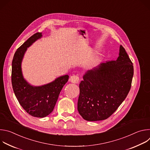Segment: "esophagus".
Listing matches in <instances>:
<instances>
[{
  "mask_svg": "<svg viewBox=\"0 0 150 150\" xmlns=\"http://www.w3.org/2000/svg\"><path fill=\"white\" fill-rule=\"evenodd\" d=\"M69 81L72 83H77L79 82V76L77 75H72L69 78Z\"/></svg>",
  "mask_w": 150,
  "mask_h": 150,
  "instance_id": "1",
  "label": "esophagus"
}]
</instances>
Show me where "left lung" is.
Segmentation results:
<instances>
[{
    "instance_id": "left-lung-1",
    "label": "left lung",
    "mask_w": 150,
    "mask_h": 150,
    "mask_svg": "<svg viewBox=\"0 0 150 150\" xmlns=\"http://www.w3.org/2000/svg\"><path fill=\"white\" fill-rule=\"evenodd\" d=\"M133 75L132 62L120 45L116 60L101 63L83 75L78 100L79 115L88 121L109 117L129 93Z\"/></svg>"
}]
</instances>
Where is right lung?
Returning a JSON list of instances; mask_svg holds the SVG:
<instances>
[{"label":"right lung","mask_w":150,"mask_h":150,"mask_svg":"<svg viewBox=\"0 0 150 150\" xmlns=\"http://www.w3.org/2000/svg\"><path fill=\"white\" fill-rule=\"evenodd\" d=\"M42 37L37 33L30 37L16 51L12 63V84L15 95L23 108L31 116L45 117L50 114L55 106L59 95L69 79L65 75L41 86H33L24 78L21 63L27 48Z\"/></svg>","instance_id":"right-lung-1"}]
</instances>
